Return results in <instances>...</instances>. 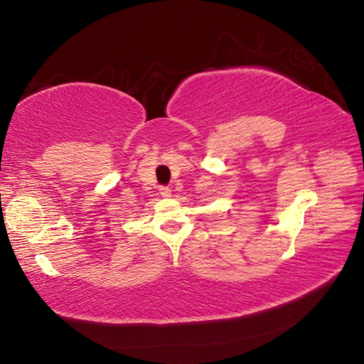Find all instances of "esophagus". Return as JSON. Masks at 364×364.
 <instances>
[{"label": "esophagus", "instance_id": "esophagus-1", "mask_svg": "<svg viewBox=\"0 0 364 364\" xmlns=\"http://www.w3.org/2000/svg\"><path fill=\"white\" fill-rule=\"evenodd\" d=\"M159 193L162 197H165V199H168V197H171V189L168 186H160L159 188Z\"/></svg>", "mask_w": 364, "mask_h": 364}]
</instances>
